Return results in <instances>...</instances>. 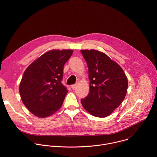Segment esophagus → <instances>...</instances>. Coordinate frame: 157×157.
Masks as SVG:
<instances>
[{
	"label": "esophagus",
	"mask_w": 157,
	"mask_h": 157,
	"mask_svg": "<svg viewBox=\"0 0 157 157\" xmlns=\"http://www.w3.org/2000/svg\"><path fill=\"white\" fill-rule=\"evenodd\" d=\"M71 87L72 88L73 90H75V89L76 88V84H73L71 86Z\"/></svg>",
	"instance_id": "1"
}]
</instances>
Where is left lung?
<instances>
[{"label":"left lung","mask_w":157,"mask_h":157,"mask_svg":"<svg viewBox=\"0 0 157 157\" xmlns=\"http://www.w3.org/2000/svg\"><path fill=\"white\" fill-rule=\"evenodd\" d=\"M90 80L89 93L81 104L93 116L105 117L124 101L128 87L127 76L121 67L105 53L82 50Z\"/></svg>","instance_id":"1"}]
</instances>
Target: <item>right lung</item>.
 Listing matches in <instances>:
<instances>
[{
  "instance_id": "add662e5",
  "label": "right lung",
  "mask_w": 157,
  "mask_h": 157,
  "mask_svg": "<svg viewBox=\"0 0 157 157\" xmlns=\"http://www.w3.org/2000/svg\"><path fill=\"white\" fill-rule=\"evenodd\" d=\"M72 50H54L33 61L22 76L19 92L22 102L35 116H52L61 107L68 90L61 83L64 65Z\"/></svg>"
}]
</instances>
